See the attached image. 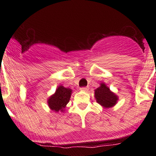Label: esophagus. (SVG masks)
<instances>
[{"label":"esophagus","instance_id":"34e87169","mask_svg":"<svg viewBox=\"0 0 156 156\" xmlns=\"http://www.w3.org/2000/svg\"><path fill=\"white\" fill-rule=\"evenodd\" d=\"M80 90H82V91H87L88 87H80Z\"/></svg>","mask_w":156,"mask_h":156}]
</instances>
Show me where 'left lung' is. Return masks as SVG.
<instances>
[{"mask_svg": "<svg viewBox=\"0 0 156 156\" xmlns=\"http://www.w3.org/2000/svg\"><path fill=\"white\" fill-rule=\"evenodd\" d=\"M94 97L97 102L104 108H111L118 101V96L112 92L104 83H101L100 87L94 90Z\"/></svg>", "mask_w": 156, "mask_h": 156, "instance_id": "obj_1", "label": "left lung"}]
</instances>
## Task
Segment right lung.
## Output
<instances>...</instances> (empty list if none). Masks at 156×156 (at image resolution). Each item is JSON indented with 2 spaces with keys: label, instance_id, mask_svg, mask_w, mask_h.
I'll return each instance as SVG.
<instances>
[{
  "label": "right lung",
  "instance_id": "right-lung-1",
  "mask_svg": "<svg viewBox=\"0 0 156 156\" xmlns=\"http://www.w3.org/2000/svg\"><path fill=\"white\" fill-rule=\"evenodd\" d=\"M72 94V90L70 88H66L60 85L56 89L55 93L52 94L48 100L49 108L53 111L64 112L66 105L69 101Z\"/></svg>",
  "mask_w": 156,
  "mask_h": 156
}]
</instances>
